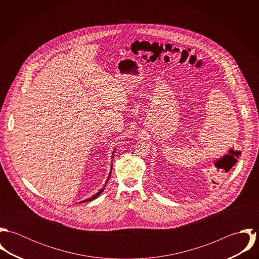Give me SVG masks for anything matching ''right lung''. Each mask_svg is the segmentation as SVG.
Returning a JSON list of instances; mask_svg holds the SVG:
<instances>
[{
	"label": "right lung",
	"mask_w": 259,
	"mask_h": 259,
	"mask_svg": "<svg viewBox=\"0 0 259 259\" xmlns=\"http://www.w3.org/2000/svg\"><path fill=\"white\" fill-rule=\"evenodd\" d=\"M114 151H115V150H113V153H114ZM112 157H113V154H112L111 158H112ZM111 164H112V163H111ZM111 169H112V165H111V172H110V176H109V178H108V180H107V183H108V181H109V179H110V177H111ZM107 183H106V185H107ZM105 186H106V185H105ZM105 186H104V187H103V188H102V189H101V190H100V191H99L97 194H95L93 197H91V198H88V199H84V200H82V201H80V202H88V201H91V200H94V199H96V198H97V197H98V196H99V195H100V194H101V193L104 191V188H105Z\"/></svg>",
	"instance_id": "obj_1"
}]
</instances>
